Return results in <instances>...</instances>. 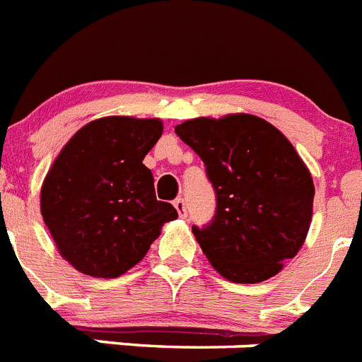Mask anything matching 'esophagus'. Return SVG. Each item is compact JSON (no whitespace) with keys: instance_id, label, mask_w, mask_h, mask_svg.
<instances>
[{"instance_id":"1","label":"esophagus","mask_w":362,"mask_h":362,"mask_svg":"<svg viewBox=\"0 0 362 362\" xmlns=\"http://www.w3.org/2000/svg\"><path fill=\"white\" fill-rule=\"evenodd\" d=\"M174 206H175V211H177V214L181 216V218H187V203H185L183 197H177L174 202Z\"/></svg>"}]
</instances>
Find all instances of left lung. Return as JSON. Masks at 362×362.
Masks as SVG:
<instances>
[{
	"label": "left lung",
	"instance_id": "obj_1",
	"mask_svg": "<svg viewBox=\"0 0 362 362\" xmlns=\"http://www.w3.org/2000/svg\"><path fill=\"white\" fill-rule=\"evenodd\" d=\"M175 134L214 187V218L192 227L212 267L236 284L274 276L310 230L315 187L304 160L282 132L247 113L187 120Z\"/></svg>",
	"mask_w": 362,
	"mask_h": 362
}]
</instances>
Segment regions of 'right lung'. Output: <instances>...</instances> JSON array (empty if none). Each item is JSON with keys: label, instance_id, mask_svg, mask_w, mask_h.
<instances>
[{"label": "right lung", "instance_id": "1", "mask_svg": "<svg viewBox=\"0 0 362 362\" xmlns=\"http://www.w3.org/2000/svg\"><path fill=\"white\" fill-rule=\"evenodd\" d=\"M163 134L159 119L104 117L80 128L43 181L40 209L60 255L80 273L117 278L143 260L166 221L143 159Z\"/></svg>", "mask_w": 362, "mask_h": 362}]
</instances>
